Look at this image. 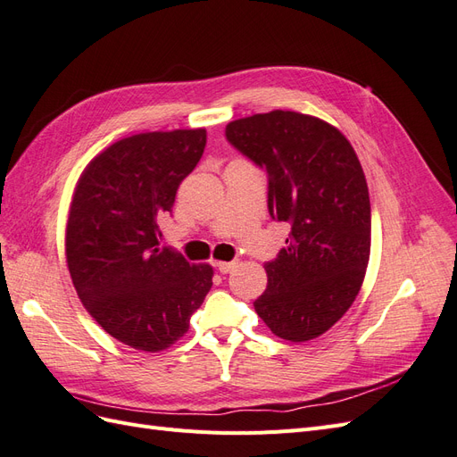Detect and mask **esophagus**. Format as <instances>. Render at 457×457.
Listing matches in <instances>:
<instances>
[{
	"label": "esophagus",
	"instance_id": "34e87169",
	"mask_svg": "<svg viewBox=\"0 0 457 457\" xmlns=\"http://www.w3.org/2000/svg\"><path fill=\"white\" fill-rule=\"evenodd\" d=\"M237 266H239L237 260H233V262H218L220 273H231V271L237 270Z\"/></svg>",
	"mask_w": 457,
	"mask_h": 457
}]
</instances>
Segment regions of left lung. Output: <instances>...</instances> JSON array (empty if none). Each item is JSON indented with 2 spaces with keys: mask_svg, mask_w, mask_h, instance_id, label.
Segmentation results:
<instances>
[{
  "mask_svg": "<svg viewBox=\"0 0 457 457\" xmlns=\"http://www.w3.org/2000/svg\"><path fill=\"white\" fill-rule=\"evenodd\" d=\"M233 148L268 170V209L290 224L268 262L258 317L288 342L325 334L355 302L370 258V197L359 157L330 123L273 110L226 127Z\"/></svg>",
  "mask_w": 457,
  "mask_h": 457,
  "instance_id": "obj_1",
  "label": "left lung"
}]
</instances>
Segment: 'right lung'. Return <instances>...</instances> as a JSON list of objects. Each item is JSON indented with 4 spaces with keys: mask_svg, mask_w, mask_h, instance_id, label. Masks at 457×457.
<instances>
[{
    "mask_svg": "<svg viewBox=\"0 0 457 457\" xmlns=\"http://www.w3.org/2000/svg\"><path fill=\"white\" fill-rule=\"evenodd\" d=\"M207 144L204 129L117 140L81 172L66 224V262L87 312L115 340L157 353L187 332L212 287L209 263L161 248V220Z\"/></svg>",
    "mask_w": 457,
    "mask_h": 457,
    "instance_id": "1",
    "label": "right lung"
}]
</instances>
